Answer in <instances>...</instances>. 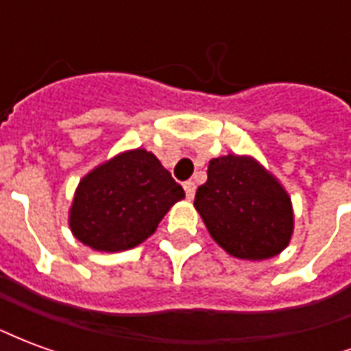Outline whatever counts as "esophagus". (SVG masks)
Instances as JSON below:
<instances>
[{"label":"esophagus","instance_id":"esophagus-1","mask_svg":"<svg viewBox=\"0 0 351 351\" xmlns=\"http://www.w3.org/2000/svg\"><path fill=\"white\" fill-rule=\"evenodd\" d=\"M195 182H191V180H188V182H184V191H186V197L188 199H193V195H195Z\"/></svg>","mask_w":351,"mask_h":351}]
</instances>
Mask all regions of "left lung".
Instances as JSON below:
<instances>
[{
    "instance_id": "8db88e82",
    "label": "left lung",
    "mask_w": 351,
    "mask_h": 351,
    "mask_svg": "<svg viewBox=\"0 0 351 351\" xmlns=\"http://www.w3.org/2000/svg\"><path fill=\"white\" fill-rule=\"evenodd\" d=\"M193 205L208 233L229 256L269 259L293 233L291 199L282 184L250 156L228 154L208 163Z\"/></svg>"
}]
</instances>
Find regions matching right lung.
Segmentation results:
<instances>
[{"label": "right lung", "instance_id": "1", "mask_svg": "<svg viewBox=\"0 0 351 351\" xmlns=\"http://www.w3.org/2000/svg\"><path fill=\"white\" fill-rule=\"evenodd\" d=\"M180 199L182 186L152 152L128 150L80 180L69 210V228L77 241L93 250H130L152 235Z\"/></svg>", "mask_w": 351, "mask_h": 351}]
</instances>
